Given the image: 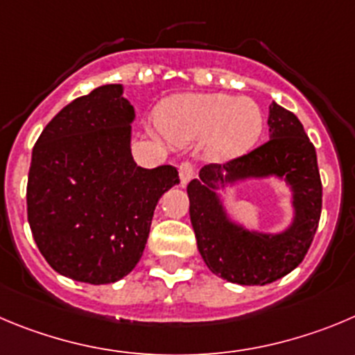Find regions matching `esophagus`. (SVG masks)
Wrapping results in <instances>:
<instances>
[{
    "mask_svg": "<svg viewBox=\"0 0 355 355\" xmlns=\"http://www.w3.org/2000/svg\"><path fill=\"white\" fill-rule=\"evenodd\" d=\"M178 175H180V180L182 184H187L191 178H193L194 175V164L191 161H182L180 164H178Z\"/></svg>",
    "mask_w": 355,
    "mask_h": 355,
    "instance_id": "1",
    "label": "esophagus"
}]
</instances>
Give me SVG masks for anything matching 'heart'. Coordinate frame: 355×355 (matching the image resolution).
<instances>
[{
    "label": "heart",
    "mask_w": 355,
    "mask_h": 355,
    "mask_svg": "<svg viewBox=\"0 0 355 355\" xmlns=\"http://www.w3.org/2000/svg\"><path fill=\"white\" fill-rule=\"evenodd\" d=\"M159 122L175 144L208 140V154L215 159L234 157L252 148L264 125L256 101L227 94H187L168 99Z\"/></svg>",
    "instance_id": "1"
}]
</instances>
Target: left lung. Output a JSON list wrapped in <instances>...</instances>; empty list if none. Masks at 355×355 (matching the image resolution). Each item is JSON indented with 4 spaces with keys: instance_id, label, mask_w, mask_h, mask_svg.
Returning <instances> with one entry per match:
<instances>
[{
    "instance_id": "obj_1",
    "label": "left lung",
    "mask_w": 355,
    "mask_h": 355,
    "mask_svg": "<svg viewBox=\"0 0 355 355\" xmlns=\"http://www.w3.org/2000/svg\"><path fill=\"white\" fill-rule=\"evenodd\" d=\"M270 140L226 164L201 168V182L187 185L189 214L198 248L207 266L241 286H266L300 266L312 245L322 210V182L317 166L315 147L293 112L273 103L270 107ZM275 173L286 176L295 189L297 220L284 235L248 234L230 225L211 181Z\"/></svg>"
}]
</instances>
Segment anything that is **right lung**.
I'll use <instances>...</instances> for the list:
<instances>
[{
  "label": "right lung",
  "instance_id": "obj_1",
  "mask_svg": "<svg viewBox=\"0 0 355 355\" xmlns=\"http://www.w3.org/2000/svg\"><path fill=\"white\" fill-rule=\"evenodd\" d=\"M132 119L122 85H101L66 105L33 147V238L58 273L78 282H117L137 266L159 198L178 184L175 166H137Z\"/></svg>",
  "mask_w": 355,
  "mask_h": 355
}]
</instances>
